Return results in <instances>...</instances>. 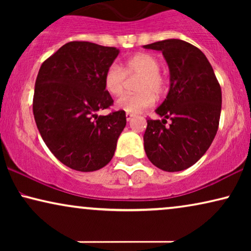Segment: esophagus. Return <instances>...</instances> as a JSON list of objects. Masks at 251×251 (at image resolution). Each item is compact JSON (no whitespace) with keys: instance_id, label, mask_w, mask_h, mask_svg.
<instances>
[{"instance_id":"esophagus-1","label":"esophagus","mask_w":251,"mask_h":251,"mask_svg":"<svg viewBox=\"0 0 251 251\" xmlns=\"http://www.w3.org/2000/svg\"><path fill=\"white\" fill-rule=\"evenodd\" d=\"M133 116H135V115H133V114H131V113H126V121H130V120H131V119L133 118Z\"/></svg>"}]
</instances>
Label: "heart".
<instances>
[{
  "mask_svg": "<svg viewBox=\"0 0 251 251\" xmlns=\"http://www.w3.org/2000/svg\"><path fill=\"white\" fill-rule=\"evenodd\" d=\"M161 64L150 53H137L123 61L121 66L112 64L104 74V88L112 96L121 95L125 90L126 77L139 76L135 89L138 92L126 94L115 102L120 111L131 113L143 112L155 104V94L162 96L167 89L166 77L160 72Z\"/></svg>",
  "mask_w": 251,
  "mask_h": 251,
  "instance_id": "b5f03b06",
  "label": "heart"
}]
</instances>
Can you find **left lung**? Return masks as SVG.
Here are the masks:
<instances>
[{"label": "left lung", "instance_id": "left-lung-1", "mask_svg": "<svg viewBox=\"0 0 251 251\" xmlns=\"http://www.w3.org/2000/svg\"><path fill=\"white\" fill-rule=\"evenodd\" d=\"M144 48L162 51L170 70L169 92L155 111L164 119L147 120L144 149L159 169L185 170L201 159L217 133L221 85L207 57L193 44L170 39Z\"/></svg>", "mask_w": 251, "mask_h": 251}]
</instances>
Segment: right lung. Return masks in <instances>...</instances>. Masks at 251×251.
Wrapping results in <instances>:
<instances>
[{
	"instance_id": "1",
	"label": "right lung",
	"mask_w": 251,
	"mask_h": 251,
	"mask_svg": "<svg viewBox=\"0 0 251 251\" xmlns=\"http://www.w3.org/2000/svg\"><path fill=\"white\" fill-rule=\"evenodd\" d=\"M119 52L114 47L72 41L41 65L34 89V119L48 149L71 169L98 170L114 155L126 125V112H97L113 105L104 88V74Z\"/></svg>"
}]
</instances>
